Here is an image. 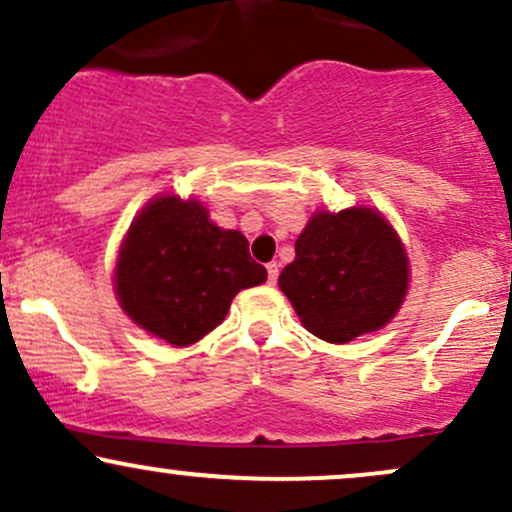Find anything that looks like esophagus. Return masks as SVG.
Listing matches in <instances>:
<instances>
[{"instance_id": "1", "label": "esophagus", "mask_w": 512, "mask_h": 512, "mask_svg": "<svg viewBox=\"0 0 512 512\" xmlns=\"http://www.w3.org/2000/svg\"><path fill=\"white\" fill-rule=\"evenodd\" d=\"M276 276H279V264H276V262H269L267 264V281H269V284H276Z\"/></svg>"}]
</instances>
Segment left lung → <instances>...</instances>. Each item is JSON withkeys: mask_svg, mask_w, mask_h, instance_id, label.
<instances>
[{"mask_svg": "<svg viewBox=\"0 0 512 512\" xmlns=\"http://www.w3.org/2000/svg\"><path fill=\"white\" fill-rule=\"evenodd\" d=\"M303 327L330 344L383 330L409 289L402 238L378 209H317L279 274Z\"/></svg>", "mask_w": 512, "mask_h": 512, "instance_id": "1", "label": "left lung"}]
</instances>
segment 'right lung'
<instances>
[{
  "label": "right lung",
  "mask_w": 512,
  "mask_h": 512,
  "mask_svg": "<svg viewBox=\"0 0 512 512\" xmlns=\"http://www.w3.org/2000/svg\"><path fill=\"white\" fill-rule=\"evenodd\" d=\"M267 281L248 238L209 219L197 197L158 195L134 216L115 264V296L129 320L173 346L219 327L238 291Z\"/></svg>",
  "instance_id": "right-lung-1"
}]
</instances>
